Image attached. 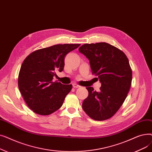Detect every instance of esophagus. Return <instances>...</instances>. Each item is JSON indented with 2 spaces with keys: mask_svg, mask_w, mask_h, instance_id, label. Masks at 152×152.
I'll use <instances>...</instances> for the list:
<instances>
[{
  "mask_svg": "<svg viewBox=\"0 0 152 152\" xmlns=\"http://www.w3.org/2000/svg\"><path fill=\"white\" fill-rule=\"evenodd\" d=\"M73 87H74V88H79V87H80L81 86L76 83H74V84H73Z\"/></svg>",
  "mask_w": 152,
  "mask_h": 152,
  "instance_id": "esophagus-1",
  "label": "esophagus"
}]
</instances>
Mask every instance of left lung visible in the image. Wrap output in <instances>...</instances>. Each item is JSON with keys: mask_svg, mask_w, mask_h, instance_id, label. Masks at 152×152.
<instances>
[{"mask_svg": "<svg viewBox=\"0 0 152 152\" xmlns=\"http://www.w3.org/2000/svg\"><path fill=\"white\" fill-rule=\"evenodd\" d=\"M79 51L89 59L92 75L101 83L99 92L86 87L89 95L83 109L95 120H106L117 112L129 91L132 69L128 58L123 51L106 42L85 44Z\"/></svg>", "mask_w": 152, "mask_h": 152, "instance_id": "1", "label": "left lung"}]
</instances>
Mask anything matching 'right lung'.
Here are the masks:
<instances>
[{
	"instance_id": "1",
	"label": "right lung",
	"mask_w": 152,
	"mask_h": 152,
	"mask_svg": "<svg viewBox=\"0 0 152 152\" xmlns=\"http://www.w3.org/2000/svg\"><path fill=\"white\" fill-rule=\"evenodd\" d=\"M80 44H57L37 50L23 61L18 75L19 90L34 113L49 115L63 105L71 84L53 81L56 72L63 70L64 58Z\"/></svg>"
}]
</instances>
